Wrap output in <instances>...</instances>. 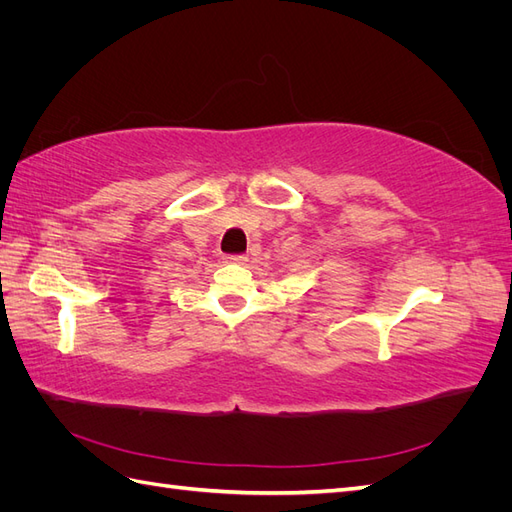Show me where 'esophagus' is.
I'll return each instance as SVG.
<instances>
[{
	"label": "esophagus",
	"instance_id": "1",
	"mask_svg": "<svg viewBox=\"0 0 512 512\" xmlns=\"http://www.w3.org/2000/svg\"><path fill=\"white\" fill-rule=\"evenodd\" d=\"M226 262H230V265H245L247 256H243V254H239V256H228Z\"/></svg>",
	"mask_w": 512,
	"mask_h": 512
}]
</instances>
